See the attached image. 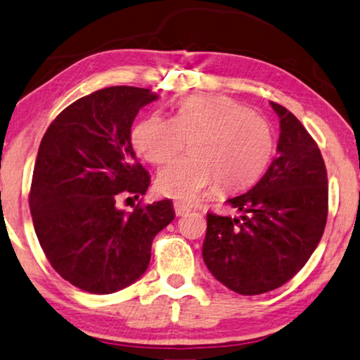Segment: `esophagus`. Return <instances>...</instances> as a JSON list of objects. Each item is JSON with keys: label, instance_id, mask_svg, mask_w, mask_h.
Here are the masks:
<instances>
[{"label": "esophagus", "instance_id": "34e87169", "mask_svg": "<svg viewBox=\"0 0 360 360\" xmlns=\"http://www.w3.org/2000/svg\"><path fill=\"white\" fill-rule=\"evenodd\" d=\"M174 209H175V214L179 215V217H184V215L188 214V212L191 210L190 207H188V205H184V204H180V202H175L174 204Z\"/></svg>", "mask_w": 360, "mask_h": 360}]
</instances>
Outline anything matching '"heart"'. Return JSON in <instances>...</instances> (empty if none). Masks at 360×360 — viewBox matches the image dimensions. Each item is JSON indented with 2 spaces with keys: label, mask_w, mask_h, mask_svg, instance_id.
Instances as JSON below:
<instances>
[{
  "label": "heart",
  "mask_w": 360,
  "mask_h": 360,
  "mask_svg": "<svg viewBox=\"0 0 360 360\" xmlns=\"http://www.w3.org/2000/svg\"><path fill=\"white\" fill-rule=\"evenodd\" d=\"M191 139L193 155L179 158L158 175L159 193L194 202L219 180L243 188L266 169L274 151L273 131L263 116L225 96L181 98L174 117L155 113L139 121L132 145L153 164L172 159Z\"/></svg>",
  "instance_id": "heart-1"
}]
</instances>
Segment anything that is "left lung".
<instances>
[{"mask_svg": "<svg viewBox=\"0 0 360 360\" xmlns=\"http://www.w3.org/2000/svg\"><path fill=\"white\" fill-rule=\"evenodd\" d=\"M279 116L278 156L249 191L228 199L239 217L207 214L202 258L212 276L240 295L284 285L313 255L327 221L326 164L290 111Z\"/></svg>", "mask_w": 360, "mask_h": 360, "instance_id": "obj_1", "label": "left lung"}]
</instances>
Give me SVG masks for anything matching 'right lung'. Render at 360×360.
<instances>
[{
	"label": "right lung",
	"mask_w": 360,
	"mask_h": 360,
	"mask_svg": "<svg viewBox=\"0 0 360 360\" xmlns=\"http://www.w3.org/2000/svg\"><path fill=\"white\" fill-rule=\"evenodd\" d=\"M158 97L131 86L92 92L41 140L30 190L34 233L52 268L84 292L108 295L134 284L148 268L155 236L175 217L170 199L131 214L116 207L120 196L139 199L150 186L131 129Z\"/></svg>",
	"instance_id": "obj_1"
}]
</instances>
